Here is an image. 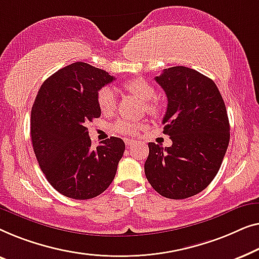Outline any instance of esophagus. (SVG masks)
I'll use <instances>...</instances> for the list:
<instances>
[{
    "instance_id": "34e87169",
    "label": "esophagus",
    "mask_w": 259,
    "mask_h": 259,
    "mask_svg": "<svg viewBox=\"0 0 259 259\" xmlns=\"http://www.w3.org/2000/svg\"><path fill=\"white\" fill-rule=\"evenodd\" d=\"M125 144H126V147H131V145H133V144H135V142H136V141H135V140H131V138H125Z\"/></svg>"
}]
</instances>
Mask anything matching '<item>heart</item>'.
I'll return each mask as SVG.
<instances>
[{
  "label": "heart",
  "mask_w": 259,
  "mask_h": 259,
  "mask_svg": "<svg viewBox=\"0 0 259 259\" xmlns=\"http://www.w3.org/2000/svg\"><path fill=\"white\" fill-rule=\"evenodd\" d=\"M124 88L129 93L134 94L140 100L145 102V108L148 111L155 112L157 110V104L155 103L156 89L150 82L143 78H135L126 82ZM96 102L100 110L105 115H110L116 109V94L110 87H102L96 95ZM141 128L140 123L130 119H118L115 123L114 130L122 135H134Z\"/></svg>",
  "instance_id": "obj_1"
}]
</instances>
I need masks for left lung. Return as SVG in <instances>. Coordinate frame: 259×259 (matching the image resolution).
I'll list each match as a JSON object with an SVG mask.
<instances>
[{
	"label": "left lung",
	"mask_w": 259,
	"mask_h": 259,
	"mask_svg": "<svg viewBox=\"0 0 259 259\" xmlns=\"http://www.w3.org/2000/svg\"><path fill=\"white\" fill-rule=\"evenodd\" d=\"M167 97L163 133L171 147L150 142L144 172L151 187L171 199L197 195L220 170L230 141L224 101L212 79L187 67L155 77Z\"/></svg>",
	"instance_id": "8db88e82"
}]
</instances>
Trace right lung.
<instances>
[{
  "label": "right lung",
  "mask_w": 259,
  "mask_h": 259,
  "mask_svg": "<svg viewBox=\"0 0 259 259\" xmlns=\"http://www.w3.org/2000/svg\"><path fill=\"white\" fill-rule=\"evenodd\" d=\"M114 79L102 69L75 62L46 79L35 98L32 148L46 178L65 197L94 198L114 181L124 142L110 137L93 148L87 128L101 116L97 92Z\"/></svg>",
  "instance_id": "add662e5"
}]
</instances>
